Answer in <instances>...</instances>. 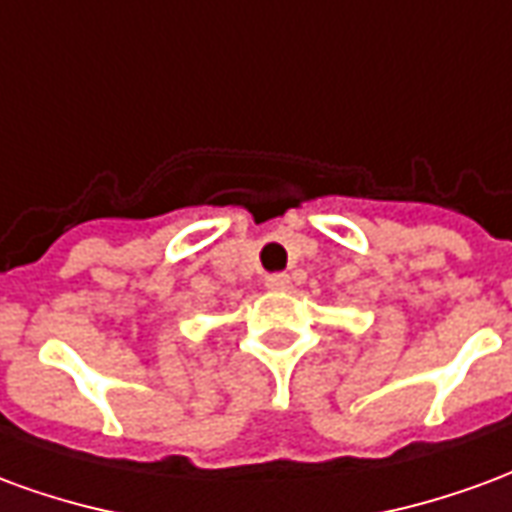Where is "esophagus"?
I'll use <instances>...</instances> for the list:
<instances>
[{
	"label": "esophagus",
	"instance_id": "esophagus-1",
	"mask_svg": "<svg viewBox=\"0 0 512 512\" xmlns=\"http://www.w3.org/2000/svg\"><path fill=\"white\" fill-rule=\"evenodd\" d=\"M290 274H268L266 288L268 290H290Z\"/></svg>",
	"mask_w": 512,
	"mask_h": 512
}]
</instances>
